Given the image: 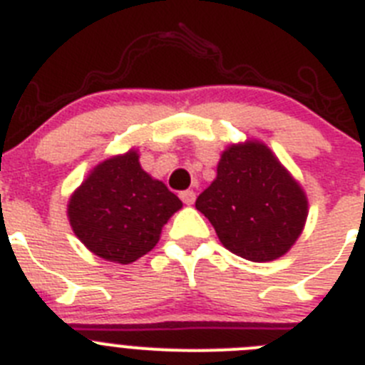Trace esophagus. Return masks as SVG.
Here are the masks:
<instances>
[{"mask_svg":"<svg viewBox=\"0 0 365 365\" xmlns=\"http://www.w3.org/2000/svg\"><path fill=\"white\" fill-rule=\"evenodd\" d=\"M180 198H182V202L185 203V205H192L196 200L195 190H183V192H180Z\"/></svg>","mask_w":365,"mask_h":365,"instance_id":"34e87169","label":"esophagus"}]
</instances>
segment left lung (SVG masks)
I'll return each instance as SVG.
<instances>
[{"label": "left lung", "instance_id": "left-lung-1", "mask_svg": "<svg viewBox=\"0 0 365 365\" xmlns=\"http://www.w3.org/2000/svg\"><path fill=\"white\" fill-rule=\"evenodd\" d=\"M225 249L251 262L284 256L302 235L307 198L267 145L245 142L222 153L216 178L196 200Z\"/></svg>", "mask_w": 365, "mask_h": 365}]
</instances>
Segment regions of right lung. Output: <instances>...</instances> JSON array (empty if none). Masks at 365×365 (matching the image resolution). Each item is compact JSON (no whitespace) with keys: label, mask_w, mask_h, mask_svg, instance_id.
<instances>
[{"label":"right lung","mask_w":365,"mask_h":365,"mask_svg":"<svg viewBox=\"0 0 365 365\" xmlns=\"http://www.w3.org/2000/svg\"><path fill=\"white\" fill-rule=\"evenodd\" d=\"M136 150L118 154L91 170L72 192L67 215L81 244L103 260L130 264L158 244L182 200L147 175Z\"/></svg>","instance_id":"right-lung-1"}]
</instances>
